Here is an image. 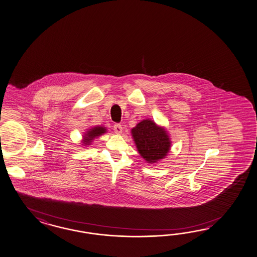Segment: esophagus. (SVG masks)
I'll return each instance as SVG.
<instances>
[{"instance_id":"esophagus-1","label":"esophagus","mask_w":257,"mask_h":257,"mask_svg":"<svg viewBox=\"0 0 257 257\" xmlns=\"http://www.w3.org/2000/svg\"><path fill=\"white\" fill-rule=\"evenodd\" d=\"M113 130L116 134H121L122 132V126L120 125L119 123H115L113 126Z\"/></svg>"}]
</instances>
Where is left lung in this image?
Returning a JSON list of instances; mask_svg holds the SVG:
<instances>
[{"label": "left lung", "mask_w": 257, "mask_h": 257, "mask_svg": "<svg viewBox=\"0 0 257 257\" xmlns=\"http://www.w3.org/2000/svg\"><path fill=\"white\" fill-rule=\"evenodd\" d=\"M138 151L148 163H156L168 153L171 147L165 130L151 119H144L132 129Z\"/></svg>", "instance_id": "left-lung-1"}]
</instances>
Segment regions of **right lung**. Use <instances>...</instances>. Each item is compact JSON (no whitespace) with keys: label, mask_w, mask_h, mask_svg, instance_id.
Wrapping results in <instances>:
<instances>
[{"label":"right lung","mask_w":257,"mask_h":257,"mask_svg":"<svg viewBox=\"0 0 257 257\" xmlns=\"http://www.w3.org/2000/svg\"><path fill=\"white\" fill-rule=\"evenodd\" d=\"M106 132V129L103 127H94L92 129H90V131L87 132V134L84 136V145H89L92 140L96 137H99L102 134H104Z\"/></svg>","instance_id":"1"}]
</instances>
